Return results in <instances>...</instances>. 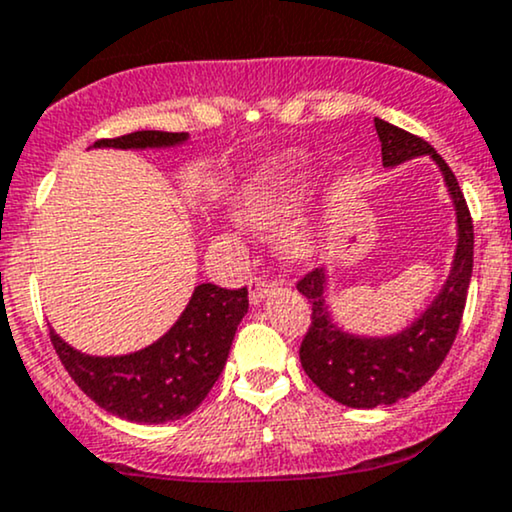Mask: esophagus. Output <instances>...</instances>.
<instances>
[{"mask_svg":"<svg viewBox=\"0 0 512 512\" xmlns=\"http://www.w3.org/2000/svg\"><path fill=\"white\" fill-rule=\"evenodd\" d=\"M274 283L272 281H264L260 276H252L248 281V291H250V303L252 305H260L264 303V298H267L269 293H272Z\"/></svg>","mask_w":512,"mask_h":512,"instance_id":"1","label":"esophagus"}]
</instances>
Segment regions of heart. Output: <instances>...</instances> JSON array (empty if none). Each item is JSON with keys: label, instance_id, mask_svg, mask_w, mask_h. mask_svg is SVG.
Listing matches in <instances>:
<instances>
[{"label": "heart", "instance_id": "1", "mask_svg": "<svg viewBox=\"0 0 512 512\" xmlns=\"http://www.w3.org/2000/svg\"><path fill=\"white\" fill-rule=\"evenodd\" d=\"M305 171L307 159L303 152H286L269 159L240 188L238 221L257 231L274 229L291 209ZM281 248L291 260H307L315 252V238L305 224H293L281 236Z\"/></svg>", "mask_w": 512, "mask_h": 512}]
</instances>
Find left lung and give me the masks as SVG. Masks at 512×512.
Wrapping results in <instances>:
<instances>
[{
	"mask_svg": "<svg viewBox=\"0 0 512 512\" xmlns=\"http://www.w3.org/2000/svg\"><path fill=\"white\" fill-rule=\"evenodd\" d=\"M374 128L381 143L384 169L417 157H429L439 166L455 209V250L451 272L432 303L405 329L386 336L353 334L336 322L326 298L331 281L326 269H315L298 281V291L312 305V324L300 346L305 374L336 403L360 410L398 403L400 398L420 391L434 377L460 329L474 255L470 209L441 155H436L434 147L422 138L389 121L374 119Z\"/></svg>",
	"mask_w": 512,
	"mask_h": 512,
	"instance_id": "left-lung-1",
	"label": "left lung"
}]
</instances>
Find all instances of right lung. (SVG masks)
Instances as JSON below:
<instances>
[{"label":"right lung","instance_id":"right-lung-1","mask_svg":"<svg viewBox=\"0 0 512 512\" xmlns=\"http://www.w3.org/2000/svg\"><path fill=\"white\" fill-rule=\"evenodd\" d=\"M188 133L135 131L97 140L92 147L169 150L188 143ZM248 315V288L226 291L200 283L174 326L150 346L126 355L80 353L49 329L61 365L85 396L102 410L138 424H164L193 412L229 357L240 319Z\"/></svg>","mask_w":512,"mask_h":512}]
</instances>
